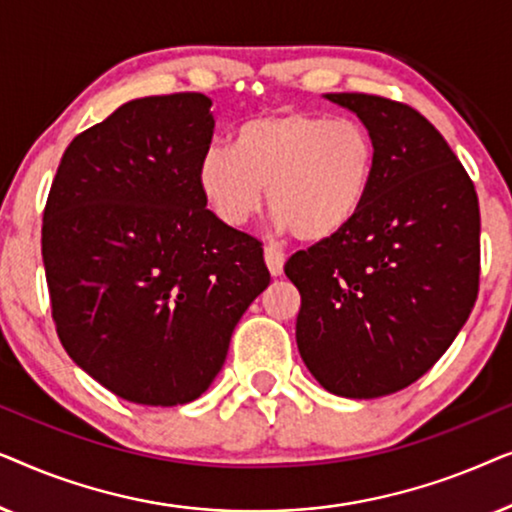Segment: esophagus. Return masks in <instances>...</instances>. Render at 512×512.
<instances>
[{
  "mask_svg": "<svg viewBox=\"0 0 512 512\" xmlns=\"http://www.w3.org/2000/svg\"><path fill=\"white\" fill-rule=\"evenodd\" d=\"M284 251H279L277 247H265V265H268L270 275L272 277H279L284 272Z\"/></svg>",
  "mask_w": 512,
  "mask_h": 512,
  "instance_id": "1",
  "label": "esophagus"
}]
</instances>
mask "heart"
<instances>
[{
    "label": "heart",
    "mask_w": 512,
    "mask_h": 512,
    "mask_svg": "<svg viewBox=\"0 0 512 512\" xmlns=\"http://www.w3.org/2000/svg\"><path fill=\"white\" fill-rule=\"evenodd\" d=\"M375 174V142L354 118L272 111L242 123L233 144L200 160L202 198L226 226L261 212L265 188L277 226L303 242L345 230L366 200Z\"/></svg>",
    "instance_id": "obj_1"
}]
</instances>
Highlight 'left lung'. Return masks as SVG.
<instances>
[{"label": "left lung", "mask_w": 512, "mask_h": 512, "mask_svg": "<svg viewBox=\"0 0 512 512\" xmlns=\"http://www.w3.org/2000/svg\"><path fill=\"white\" fill-rule=\"evenodd\" d=\"M375 142V174L338 235L284 265L300 291L298 352L321 387L377 398L417 382L478 298L480 207L464 165L408 104L326 93Z\"/></svg>", "instance_id": "1"}]
</instances>
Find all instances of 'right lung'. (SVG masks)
Instances as JSON below:
<instances>
[{"label":"right lung","instance_id":"add662e5","mask_svg":"<svg viewBox=\"0 0 512 512\" xmlns=\"http://www.w3.org/2000/svg\"><path fill=\"white\" fill-rule=\"evenodd\" d=\"M212 100L125 102L72 139L41 226L58 338L76 366L139 405L205 394L230 335L270 284L263 247L207 209Z\"/></svg>","mask_w":512,"mask_h":512}]
</instances>
